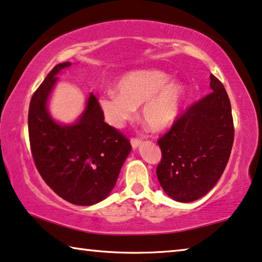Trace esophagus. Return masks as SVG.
Returning <instances> with one entry per match:
<instances>
[{
    "label": "esophagus",
    "instance_id": "esophagus-1",
    "mask_svg": "<svg viewBox=\"0 0 262 262\" xmlns=\"http://www.w3.org/2000/svg\"><path fill=\"white\" fill-rule=\"evenodd\" d=\"M130 143H132V147L133 148H136V147H139L140 143H141V140H140L139 138H132L130 139Z\"/></svg>",
    "mask_w": 262,
    "mask_h": 262
}]
</instances>
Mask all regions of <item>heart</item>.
Wrapping results in <instances>:
<instances>
[{
	"instance_id": "1",
	"label": "heart",
	"mask_w": 262,
	"mask_h": 262,
	"mask_svg": "<svg viewBox=\"0 0 262 262\" xmlns=\"http://www.w3.org/2000/svg\"><path fill=\"white\" fill-rule=\"evenodd\" d=\"M118 93L107 91L99 97V106L112 127L121 128L141 106V118L153 130L169 127L180 111L183 88L160 70L134 72L118 83Z\"/></svg>"
}]
</instances>
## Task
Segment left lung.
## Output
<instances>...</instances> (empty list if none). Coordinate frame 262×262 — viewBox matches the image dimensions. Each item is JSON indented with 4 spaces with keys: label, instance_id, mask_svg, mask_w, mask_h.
<instances>
[{
    "label": "left lung",
    "instance_id": "1",
    "mask_svg": "<svg viewBox=\"0 0 262 262\" xmlns=\"http://www.w3.org/2000/svg\"><path fill=\"white\" fill-rule=\"evenodd\" d=\"M210 92L174 120L158 140L162 159L159 182L175 201L192 202L215 186L227 166L234 141L231 101L210 74Z\"/></svg>",
    "mask_w": 262,
    "mask_h": 262
}]
</instances>
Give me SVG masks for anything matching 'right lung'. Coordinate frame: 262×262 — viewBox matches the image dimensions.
<instances>
[{"label": "right lung", "instance_id": "add662e5", "mask_svg": "<svg viewBox=\"0 0 262 262\" xmlns=\"http://www.w3.org/2000/svg\"><path fill=\"white\" fill-rule=\"evenodd\" d=\"M70 64L55 66L31 96L30 150L38 173L58 196L73 205L91 206L106 199L114 188L132 146L122 133L104 122L94 94L73 126H61L50 118L47 100L58 72Z\"/></svg>", "mask_w": 262, "mask_h": 262}]
</instances>
